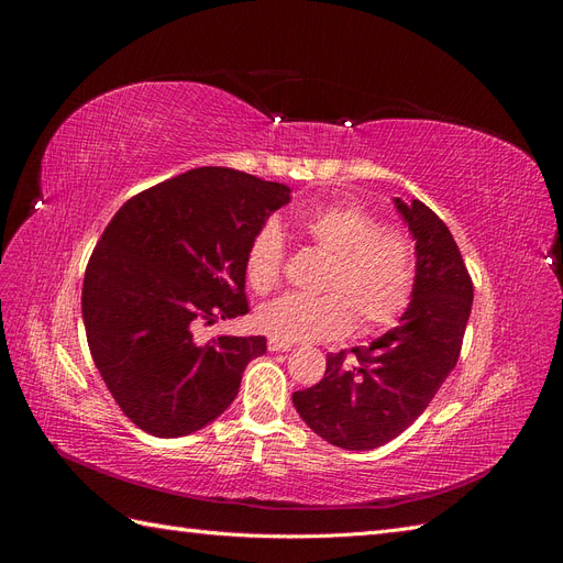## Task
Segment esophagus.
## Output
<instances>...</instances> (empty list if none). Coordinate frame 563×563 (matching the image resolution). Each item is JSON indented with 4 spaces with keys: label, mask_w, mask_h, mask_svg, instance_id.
<instances>
[{
    "label": "esophagus",
    "mask_w": 563,
    "mask_h": 563,
    "mask_svg": "<svg viewBox=\"0 0 563 563\" xmlns=\"http://www.w3.org/2000/svg\"><path fill=\"white\" fill-rule=\"evenodd\" d=\"M294 347V343H286V340H277V338H269L267 340V350L269 352H288Z\"/></svg>",
    "instance_id": "1"
}]
</instances>
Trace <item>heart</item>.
Instances as JSON below:
<instances>
[{
	"mask_svg": "<svg viewBox=\"0 0 563 563\" xmlns=\"http://www.w3.org/2000/svg\"><path fill=\"white\" fill-rule=\"evenodd\" d=\"M300 232L323 255L319 296L286 294L261 305L255 327L263 333L302 343L340 338L356 323L368 335L391 327L416 294V251L397 230L347 203H331L298 218ZM286 263L284 234L277 225H263L246 251V282L255 294H269L282 282Z\"/></svg>",
	"mask_w": 563,
	"mask_h": 563,
	"instance_id": "obj_1",
	"label": "heart"
}]
</instances>
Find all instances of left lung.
<instances>
[{"label": "left lung", "mask_w": 563, "mask_h": 563, "mask_svg": "<svg viewBox=\"0 0 563 563\" xmlns=\"http://www.w3.org/2000/svg\"><path fill=\"white\" fill-rule=\"evenodd\" d=\"M395 203L418 251L401 323L368 347L329 354L323 378L294 391L308 428L347 451L378 449L418 420L457 364L472 310V277L444 220L418 199Z\"/></svg>", "instance_id": "1"}]
</instances>
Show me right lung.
Returning a JSON list of instances; mask_svg holds the SVG:
<instances>
[{
  "instance_id": "1",
  "label": "right lung",
  "mask_w": 563,
  "mask_h": 563,
  "mask_svg": "<svg viewBox=\"0 0 563 563\" xmlns=\"http://www.w3.org/2000/svg\"><path fill=\"white\" fill-rule=\"evenodd\" d=\"M291 190L201 166L131 197L91 253L81 314L93 364L152 437L207 428L234 401L263 335L199 343L197 327L249 312L246 251Z\"/></svg>"
}]
</instances>
